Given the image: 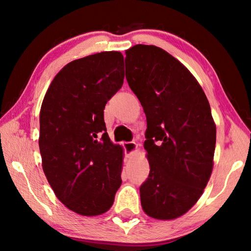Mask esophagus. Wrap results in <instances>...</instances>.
Returning <instances> with one entry per match:
<instances>
[{
  "instance_id": "34e87169",
  "label": "esophagus",
  "mask_w": 251,
  "mask_h": 251,
  "mask_svg": "<svg viewBox=\"0 0 251 251\" xmlns=\"http://www.w3.org/2000/svg\"><path fill=\"white\" fill-rule=\"evenodd\" d=\"M123 147H124L125 154L127 157H131L134 154L136 150H137V145H136L135 142H127L123 144Z\"/></svg>"
}]
</instances>
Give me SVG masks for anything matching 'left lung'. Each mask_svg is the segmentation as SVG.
Segmentation results:
<instances>
[{
  "instance_id": "8db88e82",
  "label": "left lung",
  "mask_w": 251,
  "mask_h": 251,
  "mask_svg": "<svg viewBox=\"0 0 251 251\" xmlns=\"http://www.w3.org/2000/svg\"><path fill=\"white\" fill-rule=\"evenodd\" d=\"M126 79L147 121L150 175L139 187L143 210L155 219L186 214L209 180L216 146L210 105L193 74L155 45L126 50Z\"/></svg>"
}]
</instances>
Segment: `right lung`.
<instances>
[{"label":"right lung","instance_id":"right-lung-1","mask_svg":"<svg viewBox=\"0 0 251 251\" xmlns=\"http://www.w3.org/2000/svg\"><path fill=\"white\" fill-rule=\"evenodd\" d=\"M124 76L121 52L75 59L55 76L41 106L42 167L56 197L78 215L104 214L122 185L124 154L106 133L104 108Z\"/></svg>","mask_w":251,"mask_h":251}]
</instances>
